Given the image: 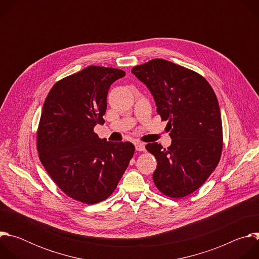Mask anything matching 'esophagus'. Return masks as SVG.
<instances>
[{"label": "esophagus", "mask_w": 259, "mask_h": 259, "mask_svg": "<svg viewBox=\"0 0 259 259\" xmlns=\"http://www.w3.org/2000/svg\"><path fill=\"white\" fill-rule=\"evenodd\" d=\"M135 149L137 152H144L145 151V145L143 142H140V141H137L135 142Z\"/></svg>", "instance_id": "obj_1"}]
</instances>
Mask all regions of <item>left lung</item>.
<instances>
[{
    "label": "left lung",
    "instance_id": "left-lung-1",
    "mask_svg": "<svg viewBox=\"0 0 259 259\" xmlns=\"http://www.w3.org/2000/svg\"><path fill=\"white\" fill-rule=\"evenodd\" d=\"M131 71L150 89L172 138L168 149L157 142L145 145L157 160L155 186L167 197H187L220 161L224 138L217 97L200 73L165 59H152Z\"/></svg>",
    "mask_w": 259,
    "mask_h": 259
}]
</instances>
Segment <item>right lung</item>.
Instances as JSON below:
<instances>
[{
  "label": "right lung",
  "mask_w": 259,
  "mask_h": 259,
  "mask_svg": "<svg viewBox=\"0 0 259 259\" xmlns=\"http://www.w3.org/2000/svg\"><path fill=\"white\" fill-rule=\"evenodd\" d=\"M126 72L91 65L49 91L36 130L39 158L69 198L93 205L112 195L132 159L131 142H112L94 132L104 123L108 89Z\"/></svg>",
  "instance_id": "right-lung-1"
}]
</instances>
